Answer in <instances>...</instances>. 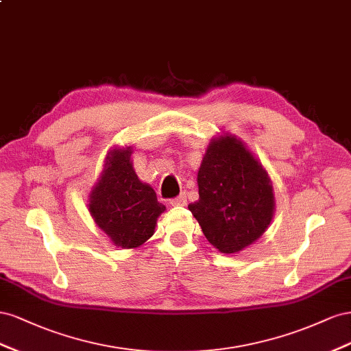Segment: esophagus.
I'll list each match as a JSON object with an SVG mask.
<instances>
[{
    "mask_svg": "<svg viewBox=\"0 0 351 351\" xmlns=\"http://www.w3.org/2000/svg\"><path fill=\"white\" fill-rule=\"evenodd\" d=\"M170 204H172V206H185L186 204V194L182 193V194H179L178 197L172 198V199H170Z\"/></svg>",
    "mask_w": 351,
    "mask_h": 351,
    "instance_id": "obj_1",
    "label": "esophagus"
}]
</instances>
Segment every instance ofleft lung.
<instances>
[{"label": "left lung", "mask_w": 351, "mask_h": 351, "mask_svg": "<svg viewBox=\"0 0 351 351\" xmlns=\"http://www.w3.org/2000/svg\"><path fill=\"white\" fill-rule=\"evenodd\" d=\"M197 181L199 198L188 208L219 252H241L263 235L275 208L272 185L243 143L232 135L213 139Z\"/></svg>", "instance_id": "obj_1"}]
</instances>
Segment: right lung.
<instances>
[{"instance_id": "right-lung-1", "label": "right lung", "mask_w": 351, "mask_h": 351, "mask_svg": "<svg viewBox=\"0 0 351 351\" xmlns=\"http://www.w3.org/2000/svg\"><path fill=\"white\" fill-rule=\"evenodd\" d=\"M131 148L113 149L89 198L95 223L122 248H135L154 234L157 217L166 207L154 189L139 181L131 163Z\"/></svg>"}]
</instances>
